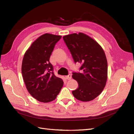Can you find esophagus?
I'll return each mask as SVG.
<instances>
[{
  "mask_svg": "<svg viewBox=\"0 0 134 134\" xmlns=\"http://www.w3.org/2000/svg\"><path fill=\"white\" fill-rule=\"evenodd\" d=\"M65 78L67 80H70L71 79V74H69L68 75L65 76Z\"/></svg>",
  "mask_w": 134,
  "mask_h": 134,
  "instance_id": "1",
  "label": "esophagus"
}]
</instances>
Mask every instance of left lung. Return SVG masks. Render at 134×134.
Returning <instances> with one entry per match:
<instances>
[{"instance_id":"1","label":"left lung","mask_w":134,"mask_h":134,"mask_svg":"<svg viewBox=\"0 0 134 134\" xmlns=\"http://www.w3.org/2000/svg\"><path fill=\"white\" fill-rule=\"evenodd\" d=\"M63 39L75 63L81 65V72H72V77L79 87L72 93L79 100H93L103 91L108 78V63L104 50L96 41L82 33L64 36Z\"/></svg>"}]
</instances>
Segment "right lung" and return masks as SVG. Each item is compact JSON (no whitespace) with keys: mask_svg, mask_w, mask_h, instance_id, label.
Instances as JSON below:
<instances>
[{"mask_svg":"<svg viewBox=\"0 0 134 134\" xmlns=\"http://www.w3.org/2000/svg\"><path fill=\"white\" fill-rule=\"evenodd\" d=\"M62 36L46 33L39 37L26 50L21 72L26 87L34 98L42 103L56 99L64 82L54 75L49 59Z\"/></svg>","mask_w":134,"mask_h":134,"instance_id":"add662e5","label":"right lung"}]
</instances>
